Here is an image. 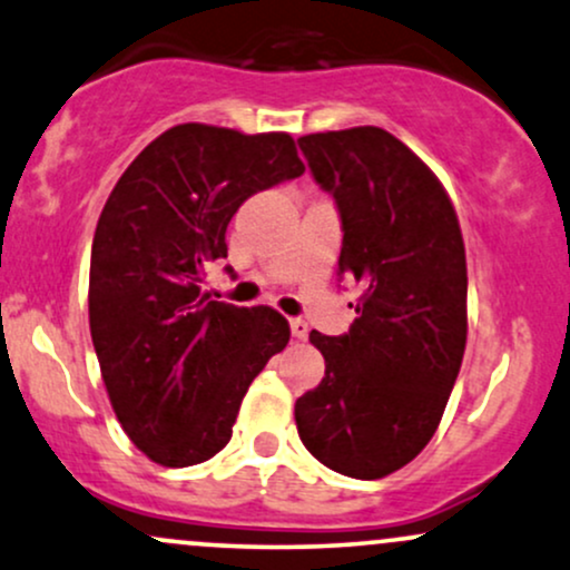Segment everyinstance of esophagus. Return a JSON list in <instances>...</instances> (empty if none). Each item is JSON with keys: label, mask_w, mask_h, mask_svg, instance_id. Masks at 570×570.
<instances>
[{"label": "esophagus", "mask_w": 570, "mask_h": 570, "mask_svg": "<svg viewBox=\"0 0 570 570\" xmlns=\"http://www.w3.org/2000/svg\"><path fill=\"white\" fill-rule=\"evenodd\" d=\"M289 326H292V337L294 340H305L307 337V322H303V318H292Z\"/></svg>", "instance_id": "obj_1"}]
</instances>
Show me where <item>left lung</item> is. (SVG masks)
Masks as SVG:
<instances>
[{"label": "left lung", "instance_id": "obj_1", "mask_svg": "<svg viewBox=\"0 0 570 570\" xmlns=\"http://www.w3.org/2000/svg\"><path fill=\"white\" fill-rule=\"evenodd\" d=\"M337 203V273L362 284L348 335L311 332L324 377L294 404L299 440L332 472L381 480L426 448L466 348V252L442 181L375 126L297 139Z\"/></svg>", "mask_w": 570, "mask_h": 570}]
</instances>
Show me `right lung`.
<instances>
[{"label":"right lung","instance_id":"obj_1","mask_svg":"<svg viewBox=\"0 0 570 570\" xmlns=\"http://www.w3.org/2000/svg\"><path fill=\"white\" fill-rule=\"evenodd\" d=\"M305 171L289 134L181 122L117 179L90 252V337L109 402L149 461L168 469L217 455L248 385L289 343L267 305L203 292L240 203Z\"/></svg>","mask_w":570,"mask_h":570}]
</instances>
